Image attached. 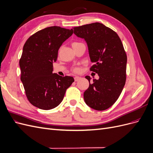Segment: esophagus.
Instances as JSON below:
<instances>
[{
	"instance_id": "1",
	"label": "esophagus",
	"mask_w": 153,
	"mask_h": 153,
	"mask_svg": "<svg viewBox=\"0 0 153 153\" xmlns=\"http://www.w3.org/2000/svg\"><path fill=\"white\" fill-rule=\"evenodd\" d=\"M74 79H75V82H77V81H78V80L81 79V77H80V76H75V78H74Z\"/></svg>"
}]
</instances>
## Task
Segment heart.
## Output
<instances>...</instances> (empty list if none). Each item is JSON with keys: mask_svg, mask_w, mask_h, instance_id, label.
<instances>
[{"mask_svg": "<svg viewBox=\"0 0 153 153\" xmlns=\"http://www.w3.org/2000/svg\"><path fill=\"white\" fill-rule=\"evenodd\" d=\"M81 44H83L80 42H78V41H74V42L72 43V47H75V46H77V45H81ZM73 71L75 73H78L80 71V68L78 67H75L73 68Z\"/></svg>", "mask_w": 153, "mask_h": 153, "instance_id": "heart-1", "label": "heart"}]
</instances>
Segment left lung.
<instances>
[{"label":"left lung","mask_w":153,"mask_h":153,"mask_svg":"<svg viewBox=\"0 0 153 153\" xmlns=\"http://www.w3.org/2000/svg\"><path fill=\"white\" fill-rule=\"evenodd\" d=\"M74 34L87 42L91 61L90 71L98 80L86 76L89 87L84 92L86 104L96 110L112 106L121 94L126 80L127 55L117 34L98 22L73 27Z\"/></svg>","instance_id":"1"}]
</instances>
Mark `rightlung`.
Returning a JSON list of instances; mask_svg holds the SVG:
<instances>
[{"label": "right lung", "instance_id": "right-lung-1", "mask_svg": "<svg viewBox=\"0 0 153 153\" xmlns=\"http://www.w3.org/2000/svg\"><path fill=\"white\" fill-rule=\"evenodd\" d=\"M73 30L52 26L40 30L26 41L19 64L20 79L29 102L42 110H50L62 101L72 76L52 73L58 50Z\"/></svg>", "mask_w": 153, "mask_h": 153}]
</instances>
